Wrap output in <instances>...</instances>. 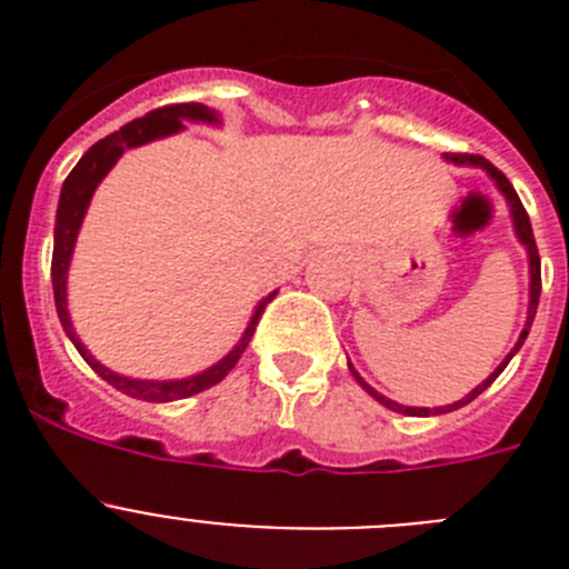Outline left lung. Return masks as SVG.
<instances>
[{"mask_svg": "<svg viewBox=\"0 0 569 569\" xmlns=\"http://www.w3.org/2000/svg\"><path fill=\"white\" fill-rule=\"evenodd\" d=\"M445 159H447V162H453V164H470V168H481V170H485V173L490 176L492 182H496V188L501 190V196H505V199H507V204H510L512 228H516V236H519V241L527 248V259H530V308H527V321H525V330H521L519 341H516V347H512L510 353H507V359L501 361L499 367H496V373L487 376V379L481 381V385L476 387V390H470V393H467L465 399L453 401V405H445V407H405V405H399V401L387 399V396H381L379 390H373V387L367 385V381L361 379L359 373H356V367L350 365V361H347V367H350V373H353V379L359 381L361 387H365L367 393L373 396V399L379 401V405L390 407V410H396V413H405V416H441V413H450V410H459V407L470 405V401L476 399V396L485 393L487 387H490L492 381L499 379V373L507 367V361H510L512 356L519 353V347L525 345L527 333H530L532 319H536V308H539V296H541V259H539V248H536V239H532L530 216H527V210H525V204H521L519 193L512 190L510 179H507V176L501 173V170L496 168V164H490V162H487V159H485V156H479V153H445Z\"/></svg>", "mask_w": 569, "mask_h": 569, "instance_id": "1", "label": "left lung"}]
</instances>
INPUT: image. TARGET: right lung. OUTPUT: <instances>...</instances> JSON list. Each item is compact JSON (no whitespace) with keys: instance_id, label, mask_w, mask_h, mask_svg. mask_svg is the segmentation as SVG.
<instances>
[{"instance_id":"1","label":"right lung","mask_w":569,"mask_h":569,"mask_svg":"<svg viewBox=\"0 0 569 569\" xmlns=\"http://www.w3.org/2000/svg\"><path fill=\"white\" fill-rule=\"evenodd\" d=\"M184 122H204V124H219V116L216 110L204 108L199 102H182V104H168V108L150 110L142 119H133L124 128H119L116 133L99 139L88 153L77 162V168L70 170L68 179L62 184V196H59V208H57V228H53V261H50V279H53V299H57V313L59 321H62L64 333L73 341L82 359L88 361L99 376H102L108 385H113L116 390H122L130 399H142V401H176V399H188V396L202 393L208 387L219 385L224 376L236 367V361L241 359L244 347L250 345L256 333V325H259L261 313L268 308V301H273L276 290L270 296L259 301V308L250 316L248 330L241 333L239 345L224 356L222 361H216L213 367L202 370V373L188 376V379H173V381H148V379H130V376L113 373L110 367H104L102 361H97L90 356L88 347L79 341L77 330H73V321H70L68 313V268H70V256H73V248H77V236L79 228H82V219L88 213V204L93 199V190L99 188L108 170L119 162V156L128 148H139V144H148L153 139H162V136L179 133L184 128Z\"/></svg>"}]
</instances>
